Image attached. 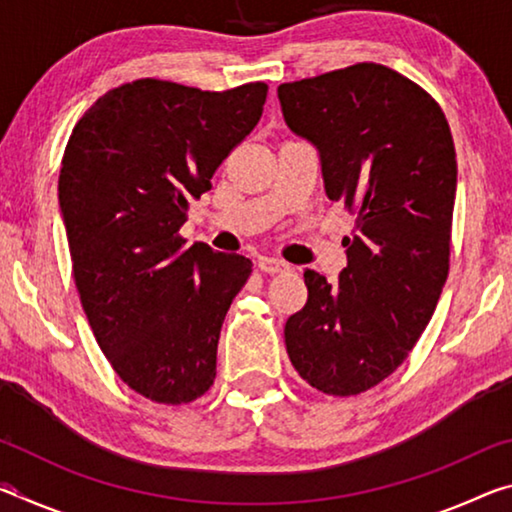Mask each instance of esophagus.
Returning a JSON list of instances; mask_svg holds the SVG:
<instances>
[{"label": "esophagus", "mask_w": 512, "mask_h": 512, "mask_svg": "<svg viewBox=\"0 0 512 512\" xmlns=\"http://www.w3.org/2000/svg\"><path fill=\"white\" fill-rule=\"evenodd\" d=\"M257 266H259V271H264V273H284V271H289V264H284L282 259H275V257H262L257 262Z\"/></svg>", "instance_id": "1"}]
</instances>
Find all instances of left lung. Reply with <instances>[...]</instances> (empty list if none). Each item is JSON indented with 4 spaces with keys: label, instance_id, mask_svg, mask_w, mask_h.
<instances>
[{
    "label": "left lung",
    "instance_id": "obj_1",
    "mask_svg": "<svg viewBox=\"0 0 512 512\" xmlns=\"http://www.w3.org/2000/svg\"><path fill=\"white\" fill-rule=\"evenodd\" d=\"M282 115L320 153L329 201L357 212L339 284L305 271L307 305L284 325L293 368L318 391L359 395L402 366L443 293L456 151L445 112L377 63L282 83Z\"/></svg>",
    "mask_w": 512,
    "mask_h": 512
}]
</instances>
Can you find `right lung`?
<instances>
[{
	"instance_id": "1",
	"label": "right lung",
	"mask_w": 512,
	"mask_h": 512,
	"mask_svg": "<svg viewBox=\"0 0 512 512\" xmlns=\"http://www.w3.org/2000/svg\"><path fill=\"white\" fill-rule=\"evenodd\" d=\"M266 83L203 92L140 79L76 121L58 201L74 282L99 348L124 384L158 404L210 391L232 298L253 262L185 246L192 198L257 126Z\"/></svg>"
}]
</instances>
